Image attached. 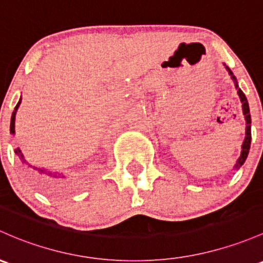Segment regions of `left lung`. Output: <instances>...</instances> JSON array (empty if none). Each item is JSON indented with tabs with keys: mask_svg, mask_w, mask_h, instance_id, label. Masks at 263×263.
<instances>
[{
	"mask_svg": "<svg viewBox=\"0 0 263 263\" xmlns=\"http://www.w3.org/2000/svg\"><path fill=\"white\" fill-rule=\"evenodd\" d=\"M226 69L228 70L229 76H231V78L233 79L234 85H236L237 93H238L239 99H241V102H242V109H243V115H245V120H246V137H245V141H243V145H242L241 156H239V159L237 160L236 165H234V168H236V170H238V168L241 167L243 164H245L246 159H247V156H248V153H250L251 139H252V137H251V115H250V107H248L247 98H246L245 93L242 92L241 88L238 87V83H237L236 77L233 76V73H232V70L228 68V66H226Z\"/></svg>",
	"mask_w": 263,
	"mask_h": 263,
	"instance_id": "obj_1",
	"label": "left lung"
}]
</instances>
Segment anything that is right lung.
Listing matches in <instances>:
<instances>
[{
    "mask_svg": "<svg viewBox=\"0 0 263 263\" xmlns=\"http://www.w3.org/2000/svg\"><path fill=\"white\" fill-rule=\"evenodd\" d=\"M20 103L21 98L20 101H18V103L16 104L15 110L12 112V116H11L10 131L12 135L15 134V117ZM15 153L18 155V157L22 160V162H26V160H25L20 148H16ZM29 167H31V170H30V179H31L32 182L36 185L41 192L45 193V194L52 195V197H59V195H63L64 193H68L69 190L73 187L71 181L69 180L68 175H65V174L58 173V171H49L48 168L36 167L32 166V165H29Z\"/></svg>",
    "mask_w": 263,
    "mask_h": 263,
    "instance_id": "obj_1",
    "label": "right lung"
}]
</instances>
